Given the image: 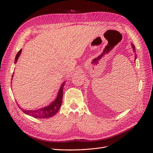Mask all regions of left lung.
Here are the masks:
<instances>
[{
	"label": "left lung",
	"mask_w": 153,
	"mask_h": 153,
	"mask_svg": "<svg viewBox=\"0 0 153 153\" xmlns=\"http://www.w3.org/2000/svg\"><path fill=\"white\" fill-rule=\"evenodd\" d=\"M132 46H133V50H135V47H134V45H132ZM135 58H136V56H135Z\"/></svg>",
	"instance_id": "1"
}]
</instances>
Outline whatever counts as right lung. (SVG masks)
<instances>
[{
    "instance_id": "right-lung-1",
    "label": "right lung",
    "mask_w": 153,
    "mask_h": 153,
    "mask_svg": "<svg viewBox=\"0 0 153 153\" xmlns=\"http://www.w3.org/2000/svg\"><path fill=\"white\" fill-rule=\"evenodd\" d=\"M21 52H22V49L20 50L19 52H18V53L16 54V57H15V63L16 62L18 57H19ZM13 75L12 76V78H13ZM64 85V83H63L61 88H60L59 91L58 92V95L57 96V98L55 100V101H53V102H52L48 106H46V107H44L43 108H40L36 110H22L23 112H24L25 114L30 115V116H32L35 118H39V119L49 118L53 116V115H55L57 113L62 104Z\"/></svg>"
}]
</instances>
